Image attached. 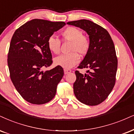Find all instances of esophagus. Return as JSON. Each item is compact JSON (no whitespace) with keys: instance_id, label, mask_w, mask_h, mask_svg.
I'll return each instance as SVG.
<instances>
[{"instance_id":"obj_1","label":"esophagus","mask_w":134,"mask_h":134,"mask_svg":"<svg viewBox=\"0 0 134 134\" xmlns=\"http://www.w3.org/2000/svg\"><path fill=\"white\" fill-rule=\"evenodd\" d=\"M71 72V70H69V69H64V75H67V74L70 73Z\"/></svg>"}]
</instances>
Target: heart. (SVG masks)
<instances>
[{
    "mask_svg": "<svg viewBox=\"0 0 134 134\" xmlns=\"http://www.w3.org/2000/svg\"><path fill=\"white\" fill-rule=\"evenodd\" d=\"M61 35L63 40L71 42L70 52L71 53L56 57L54 59V63L64 69L71 68L80 62V58L78 54L84 56L88 53L90 48V42L87 37L82 35V30L76 27H68L63 31ZM60 45V40L54 35L50 36L48 39V48L53 53H58Z\"/></svg>",
    "mask_w": 134,
    "mask_h": 134,
    "instance_id": "obj_1",
    "label": "heart"
}]
</instances>
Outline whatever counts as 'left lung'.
Returning a JSON list of instances; mask_svg holds the SVG:
<instances>
[{"label": "left lung", "instance_id": "obj_1", "mask_svg": "<svg viewBox=\"0 0 134 134\" xmlns=\"http://www.w3.org/2000/svg\"><path fill=\"white\" fill-rule=\"evenodd\" d=\"M67 24L85 30L90 42V50L78 66L89 70L85 75L76 71L74 93L85 104L98 105L108 97L115 85L118 58L114 44L106 30L91 21L82 19Z\"/></svg>", "mask_w": 134, "mask_h": 134}]
</instances>
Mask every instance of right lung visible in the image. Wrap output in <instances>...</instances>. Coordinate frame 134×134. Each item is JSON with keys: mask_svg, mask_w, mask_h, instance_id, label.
<instances>
[{"mask_svg": "<svg viewBox=\"0 0 134 134\" xmlns=\"http://www.w3.org/2000/svg\"><path fill=\"white\" fill-rule=\"evenodd\" d=\"M63 21L33 19L13 35L7 63L10 79L21 96L30 103L43 104L52 100L64 75L62 67L42 69L52 64L48 38L65 25Z\"/></svg>", "mask_w": 134, "mask_h": 134, "instance_id": "obj_1", "label": "right lung"}]
</instances>
